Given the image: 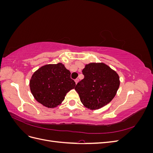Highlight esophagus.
Instances as JSON below:
<instances>
[{
    "label": "esophagus",
    "instance_id": "esophagus-1",
    "mask_svg": "<svg viewBox=\"0 0 153 153\" xmlns=\"http://www.w3.org/2000/svg\"><path fill=\"white\" fill-rule=\"evenodd\" d=\"M78 81H79V80H78V78H76V79L75 80V83H76V84H77V83L78 82Z\"/></svg>",
    "mask_w": 153,
    "mask_h": 153
}]
</instances>
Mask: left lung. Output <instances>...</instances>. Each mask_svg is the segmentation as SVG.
Segmentation results:
<instances>
[{"mask_svg": "<svg viewBox=\"0 0 153 153\" xmlns=\"http://www.w3.org/2000/svg\"><path fill=\"white\" fill-rule=\"evenodd\" d=\"M82 73L84 78L75 89L83 105L90 110H97L109 103L119 87L117 73L103 62L85 64Z\"/></svg>", "mask_w": 153, "mask_h": 153, "instance_id": "obj_1", "label": "left lung"}]
</instances>
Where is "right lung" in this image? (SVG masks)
<instances>
[{
    "label": "right lung",
    "instance_id": "1",
    "mask_svg": "<svg viewBox=\"0 0 153 153\" xmlns=\"http://www.w3.org/2000/svg\"><path fill=\"white\" fill-rule=\"evenodd\" d=\"M71 73L61 62L46 64L33 73L29 82L35 100L47 108H53L62 103L67 92L75 87Z\"/></svg>",
    "mask_w": 153,
    "mask_h": 153
}]
</instances>
